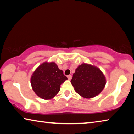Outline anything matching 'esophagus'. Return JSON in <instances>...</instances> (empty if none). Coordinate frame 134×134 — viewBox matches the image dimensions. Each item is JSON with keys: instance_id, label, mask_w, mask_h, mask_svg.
I'll use <instances>...</instances> for the list:
<instances>
[{"instance_id": "1", "label": "esophagus", "mask_w": 134, "mask_h": 134, "mask_svg": "<svg viewBox=\"0 0 134 134\" xmlns=\"http://www.w3.org/2000/svg\"><path fill=\"white\" fill-rule=\"evenodd\" d=\"M67 78H68V79H69V80H70L71 79V78H72V76L71 75H69V76H67Z\"/></svg>"}]
</instances>
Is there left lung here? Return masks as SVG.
<instances>
[{
	"label": "left lung",
	"mask_w": 134,
	"mask_h": 134,
	"mask_svg": "<svg viewBox=\"0 0 134 134\" xmlns=\"http://www.w3.org/2000/svg\"><path fill=\"white\" fill-rule=\"evenodd\" d=\"M106 83L105 76L98 67L86 63L79 65L71 80L75 91L86 99L100 93Z\"/></svg>",
	"instance_id": "8db88e82"
}]
</instances>
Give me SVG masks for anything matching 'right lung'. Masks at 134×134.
Listing matches in <instances>:
<instances>
[{
  "label": "right lung",
  "instance_id": "right-lung-1",
  "mask_svg": "<svg viewBox=\"0 0 134 134\" xmlns=\"http://www.w3.org/2000/svg\"><path fill=\"white\" fill-rule=\"evenodd\" d=\"M67 79L54 62H45L37 68L31 77L32 88L38 97L49 100L55 96L60 85Z\"/></svg>",
  "mask_w": 134,
  "mask_h": 134
}]
</instances>
